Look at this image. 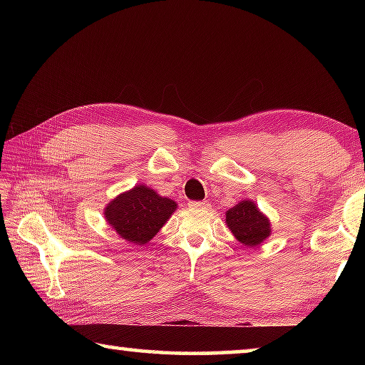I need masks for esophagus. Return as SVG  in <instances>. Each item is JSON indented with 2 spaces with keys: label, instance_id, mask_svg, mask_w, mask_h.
Returning a JSON list of instances; mask_svg holds the SVG:
<instances>
[{
  "label": "esophagus",
  "instance_id": "34e87169",
  "mask_svg": "<svg viewBox=\"0 0 365 365\" xmlns=\"http://www.w3.org/2000/svg\"><path fill=\"white\" fill-rule=\"evenodd\" d=\"M190 207H196V209H206L209 205L207 201H188Z\"/></svg>",
  "mask_w": 365,
  "mask_h": 365
}]
</instances>
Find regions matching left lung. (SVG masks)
I'll list each match as a JSON object with an SVG mask.
<instances>
[{"label":"left lung","mask_w":365,"mask_h":365,"mask_svg":"<svg viewBox=\"0 0 365 365\" xmlns=\"http://www.w3.org/2000/svg\"><path fill=\"white\" fill-rule=\"evenodd\" d=\"M225 222L238 242L245 246H257L270 235V224L252 201H242L228 209Z\"/></svg>","instance_id":"left-lung-1"}]
</instances>
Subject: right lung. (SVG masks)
<instances>
[{"label": "right lung", "mask_w": 365, "mask_h": 365, "mask_svg": "<svg viewBox=\"0 0 365 365\" xmlns=\"http://www.w3.org/2000/svg\"><path fill=\"white\" fill-rule=\"evenodd\" d=\"M175 207L177 205L169 197L138 185L110 201L104 209V215L123 240L145 245L163 228Z\"/></svg>", "instance_id": "obj_1"}]
</instances>
